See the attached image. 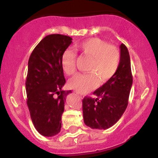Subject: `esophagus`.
Listing matches in <instances>:
<instances>
[{"label": "esophagus", "mask_w": 158, "mask_h": 158, "mask_svg": "<svg viewBox=\"0 0 158 158\" xmlns=\"http://www.w3.org/2000/svg\"><path fill=\"white\" fill-rule=\"evenodd\" d=\"M78 94V93H77ZM79 95V97H80V98H82V95Z\"/></svg>", "instance_id": "esophagus-1"}]
</instances>
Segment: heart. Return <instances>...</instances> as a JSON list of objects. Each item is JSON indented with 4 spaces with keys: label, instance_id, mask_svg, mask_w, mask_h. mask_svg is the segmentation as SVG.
<instances>
[{
    "label": "heart",
    "instance_id": "1",
    "mask_svg": "<svg viewBox=\"0 0 158 158\" xmlns=\"http://www.w3.org/2000/svg\"><path fill=\"white\" fill-rule=\"evenodd\" d=\"M76 48L82 56L91 59L85 74H78L69 81V86L79 93L90 92L102 82L112 78L118 69L121 53L116 47L99 38H89L76 44ZM76 54L66 49L61 56V66L68 76L76 71Z\"/></svg>",
    "mask_w": 158,
    "mask_h": 158
}]
</instances>
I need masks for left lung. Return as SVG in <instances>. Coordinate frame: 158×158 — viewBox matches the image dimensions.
Listing matches in <instances>:
<instances>
[{"label":"left lung","instance_id":"obj_1","mask_svg":"<svg viewBox=\"0 0 158 158\" xmlns=\"http://www.w3.org/2000/svg\"><path fill=\"white\" fill-rule=\"evenodd\" d=\"M121 61L114 76L95 91L96 98L85 96L82 100L84 122L93 129H107L114 125L128 104L132 78L130 56L125 44L120 46Z\"/></svg>","mask_w":158,"mask_h":158}]
</instances>
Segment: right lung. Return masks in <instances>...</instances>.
Here are the masks:
<instances>
[{"label": "right lung", "instance_id": "obj_1", "mask_svg": "<svg viewBox=\"0 0 158 158\" xmlns=\"http://www.w3.org/2000/svg\"><path fill=\"white\" fill-rule=\"evenodd\" d=\"M72 40L66 35H48L36 45L28 61L27 104L35 128L46 137L54 136L61 130L66 98L71 92L62 90L66 79L61 56Z\"/></svg>", "mask_w": 158, "mask_h": 158}]
</instances>
